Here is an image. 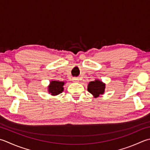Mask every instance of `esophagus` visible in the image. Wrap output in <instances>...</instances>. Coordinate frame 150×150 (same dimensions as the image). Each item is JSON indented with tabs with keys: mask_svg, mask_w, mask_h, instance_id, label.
Listing matches in <instances>:
<instances>
[{
	"mask_svg": "<svg viewBox=\"0 0 150 150\" xmlns=\"http://www.w3.org/2000/svg\"><path fill=\"white\" fill-rule=\"evenodd\" d=\"M72 81L73 83H79V79L77 78H73L72 79Z\"/></svg>",
	"mask_w": 150,
	"mask_h": 150,
	"instance_id": "esophagus-1",
	"label": "esophagus"
}]
</instances>
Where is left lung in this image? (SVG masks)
<instances>
[{
    "instance_id": "1",
    "label": "left lung",
    "mask_w": 150,
    "mask_h": 150,
    "mask_svg": "<svg viewBox=\"0 0 150 150\" xmlns=\"http://www.w3.org/2000/svg\"><path fill=\"white\" fill-rule=\"evenodd\" d=\"M105 89V84L102 81L95 80L91 81L88 85V91L93 96L94 98H98L103 94Z\"/></svg>"
}]
</instances>
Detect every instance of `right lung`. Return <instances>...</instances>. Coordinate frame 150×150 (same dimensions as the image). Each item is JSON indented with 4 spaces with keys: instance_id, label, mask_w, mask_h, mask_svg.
<instances>
[{
    "instance_id": "right-lung-1",
    "label": "right lung",
    "mask_w": 150,
    "mask_h": 150,
    "mask_svg": "<svg viewBox=\"0 0 150 150\" xmlns=\"http://www.w3.org/2000/svg\"><path fill=\"white\" fill-rule=\"evenodd\" d=\"M64 84V82L52 81L50 83L48 86L49 93L52 96H57L60 94L64 91L63 86Z\"/></svg>"
}]
</instances>
